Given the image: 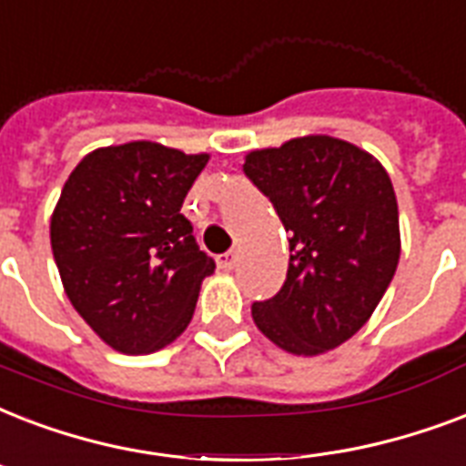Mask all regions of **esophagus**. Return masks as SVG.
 Returning <instances> with one entry per match:
<instances>
[{
  "instance_id": "esophagus-1",
  "label": "esophagus",
  "mask_w": 466,
  "mask_h": 466,
  "mask_svg": "<svg viewBox=\"0 0 466 466\" xmlns=\"http://www.w3.org/2000/svg\"><path fill=\"white\" fill-rule=\"evenodd\" d=\"M216 262H218V267H221V269H233L238 262V252L236 250L223 252V255H218V259H216Z\"/></svg>"
}]
</instances>
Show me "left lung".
Returning <instances> with one entry per match:
<instances>
[{"mask_svg": "<svg viewBox=\"0 0 466 466\" xmlns=\"http://www.w3.org/2000/svg\"><path fill=\"white\" fill-rule=\"evenodd\" d=\"M250 179L289 230L282 289L252 304L262 333L291 355L352 338L394 279L401 238L387 169L348 140L306 136L245 157Z\"/></svg>", "mask_w": 466, "mask_h": 466, "instance_id": "left-lung-1", "label": "left lung"}]
</instances>
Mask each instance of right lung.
Masks as SVG:
<instances>
[{"label": "right lung", "instance_id": "obj_1", "mask_svg": "<svg viewBox=\"0 0 466 466\" xmlns=\"http://www.w3.org/2000/svg\"><path fill=\"white\" fill-rule=\"evenodd\" d=\"M208 155L136 140L82 157L50 221L65 294L118 352L165 348L189 326L214 259L179 211Z\"/></svg>", "mask_w": 466, "mask_h": 466}]
</instances>
